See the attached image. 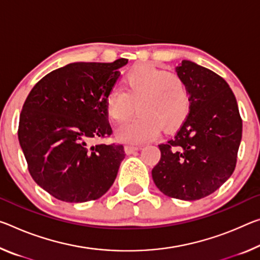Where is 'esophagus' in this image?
I'll list each match as a JSON object with an SVG mask.
<instances>
[{
	"instance_id": "obj_1",
	"label": "esophagus",
	"mask_w": 260,
	"mask_h": 260,
	"mask_svg": "<svg viewBox=\"0 0 260 260\" xmlns=\"http://www.w3.org/2000/svg\"><path fill=\"white\" fill-rule=\"evenodd\" d=\"M140 149V147H138V146H131V145H128V146H126L125 147V152L126 154H133L134 151H137V150H139Z\"/></svg>"
}]
</instances>
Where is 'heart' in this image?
Here are the masks:
<instances>
[{
    "mask_svg": "<svg viewBox=\"0 0 260 260\" xmlns=\"http://www.w3.org/2000/svg\"><path fill=\"white\" fill-rule=\"evenodd\" d=\"M123 90L114 86L106 96V111L114 122L122 123L139 114L117 131L122 142L141 143L156 138L160 128H179L191 112V98L182 78L150 64L132 68L122 77Z\"/></svg>",
    "mask_w": 260,
    "mask_h": 260,
    "instance_id": "obj_1",
    "label": "heart"
}]
</instances>
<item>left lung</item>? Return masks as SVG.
<instances>
[{"instance_id":"1","label":"left lung","mask_w":260,"mask_h":260,"mask_svg":"<svg viewBox=\"0 0 260 260\" xmlns=\"http://www.w3.org/2000/svg\"><path fill=\"white\" fill-rule=\"evenodd\" d=\"M176 71L188 89L191 112L176 137L158 146L160 159L151 175L166 196L199 200L233 175L242 118L234 92L220 75L186 60Z\"/></svg>"}]
</instances>
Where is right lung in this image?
<instances>
[{"label": "right lung", "instance_id": "add662e5", "mask_svg": "<svg viewBox=\"0 0 260 260\" xmlns=\"http://www.w3.org/2000/svg\"><path fill=\"white\" fill-rule=\"evenodd\" d=\"M127 61L69 63L44 76L26 97L19 145L32 178L56 199L96 200L112 186L123 146L90 142L112 134L106 96Z\"/></svg>", "mask_w": 260, "mask_h": 260}]
</instances>
